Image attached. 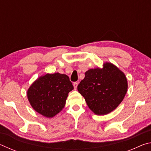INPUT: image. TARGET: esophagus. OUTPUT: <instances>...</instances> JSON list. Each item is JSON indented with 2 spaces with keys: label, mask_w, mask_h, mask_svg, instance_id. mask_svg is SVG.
I'll return each instance as SVG.
<instances>
[{
  "label": "esophagus",
  "mask_w": 151,
  "mask_h": 151,
  "mask_svg": "<svg viewBox=\"0 0 151 151\" xmlns=\"http://www.w3.org/2000/svg\"><path fill=\"white\" fill-rule=\"evenodd\" d=\"M73 86H74V88H75V89H76V88H77L78 83H76V82H75V83H73Z\"/></svg>",
  "instance_id": "1"
}]
</instances>
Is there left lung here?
Returning <instances> with one entry per match:
<instances>
[{
	"label": "left lung",
	"instance_id": "left-lung-1",
	"mask_svg": "<svg viewBox=\"0 0 151 151\" xmlns=\"http://www.w3.org/2000/svg\"><path fill=\"white\" fill-rule=\"evenodd\" d=\"M127 88L124 74L109 63H104L103 68L86 71L77 86L89 109L98 115L114 111L123 100Z\"/></svg>",
	"mask_w": 151,
	"mask_h": 151
}]
</instances>
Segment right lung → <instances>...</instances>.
Segmentation results:
<instances>
[{
  "label": "right lung",
  "mask_w": 151,
  "mask_h": 151,
  "mask_svg": "<svg viewBox=\"0 0 151 151\" xmlns=\"http://www.w3.org/2000/svg\"><path fill=\"white\" fill-rule=\"evenodd\" d=\"M73 88L67 75L58 73L47 74L30 86L28 99L36 111L50 118L62 111L68 93Z\"/></svg>",
  "instance_id": "add662e5"
}]
</instances>
